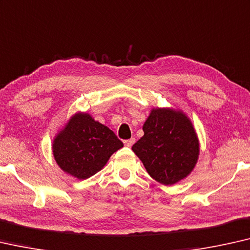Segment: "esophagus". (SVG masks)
Here are the masks:
<instances>
[{"label":"esophagus","mask_w":250,"mask_h":250,"mask_svg":"<svg viewBox=\"0 0 250 250\" xmlns=\"http://www.w3.org/2000/svg\"><path fill=\"white\" fill-rule=\"evenodd\" d=\"M136 143V139L135 138H131V139H128V140H125V145L126 147H131L133 144Z\"/></svg>","instance_id":"1"}]
</instances>
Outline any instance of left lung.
Masks as SVG:
<instances>
[{"label": "left lung", "instance_id": "obj_1", "mask_svg": "<svg viewBox=\"0 0 250 250\" xmlns=\"http://www.w3.org/2000/svg\"><path fill=\"white\" fill-rule=\"evenodd\" d=\"M144 136L132 146L150 176L164 185L188 177L197 163L200 143L183 111L154 107L143 125Z\"/></svg>", "mask_w": 250, "mask_h": 250}]
</instances>
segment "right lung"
<instances>
[{
    "label": "right lung",
    "mask_w": 250,
    "mask_h": 250,
    "mask_svg": "<svg viewBox=\"0 0 250 250\" xmlns=\"http://www.w3.org/2000/svg\"><path fill=\"white\" fill-rule=\"evenodd\" d=\"M124 144L112 130L86 112L70 117L53 141L57 165L77 180H86L100 172L112 154Z\"/></svg>",
    "instance_id": "1"
}]
</instances>
